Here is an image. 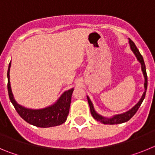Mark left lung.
I'll return each instance as SVG.
<instances>
[{
	"label": "left lung",
	"instance_id": "obj_1",
	"mask_svg": "<svg viewBox=\"0 0 155 155\" xmlns=\"http://www.w3.org/2000/svg\"><path fill=\"white\" fill-rule=\"evenodd\" d=\"M129 42H130V45L131 50H132V51L134 52V53L137 57L138 61H139V62L140 63V64H141V69H142V71H143V76H144V78H145V82H144L145 91L143 92V95H142L141 98H140L139 102H138V103L135 106H134L130 110L127 111V112L123 113V114L116 115V116H113V118H109V119L105 118V117H102V116L98 115V113L94 111V107H93V105L92 103H91V100L89 99L88 97H87V102H88V104H89V106H90V110H91V114L92 115L93 118H94V120H97L98 122H100L101 124L113 125V124H123V123L127 122L128 120H130L133 116L135 115V113L137 112L138 109L140 108V105H141V103L143 102V99H144L145 98V94H146V91H147V72H146V67H145L144 61H143V57H142L141 54L140 53L139 50H138V49L137 48L136 45L134 44V42H133L132 40H130V39Z\"/></svg>",
	"mask_w": 155,
	"mask_h": 155
}]
</instances>
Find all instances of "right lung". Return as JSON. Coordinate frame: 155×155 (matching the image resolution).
Here are the masks:
<instances>
[{
  "label": "right lung",
  "instance_id": "right-lung-1",
  "mask_svg": "<svg viewBox=\"0 0 155 155\" xmlns=\"http://www.w3.org/2000/svg\"><path fill=\"white\" fill-rule=\"evenodd\" d=\"M10 68L11 63L8 66V95L11 102L13 104L14 107L16 109L17 113L21 118L31 125L38 127H56L61 125L67 120L68 113H69L70 105L71 102V96L73 93L74 88L65 91L57 100L55 104L51 106L42 109H29L22 107L15 102L14 99L13 94L12 92L10 84Z\"/></svg>",
  "mask_w": 155,
  "mask_h": 155
}]
</instances>
